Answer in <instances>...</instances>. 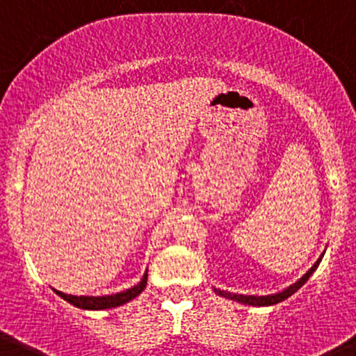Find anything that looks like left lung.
<instances>
[{"label": "left lung", "mask_w": 356, "mask_h": 356, "mask_svg": "<svg viewBox=\"0 0 356 356\" xmlns=\"http://www.w3.org/2000/svg\"><path fill=\"white\" fill-rule=\"evenodd\" d=\"M322 258H318L317 261H315L314 267L310 268V270L307 272V274L303 275V277L300 279V281H296L294 284H291L289 288H286L282 293H277V294H268V296H245V294H234V293H227V291H220V289H215V293L218 294V296H224V298H229V300H234V301H239V303H245V305H253V307H270V305H275V303H281V301H284L286 298H289L291 294L296 293L298 289L301 288V286L305 284V282L310 279V275L314 274L315 270H317L318 264H321Z\"/></svg>", "instance_id": "obj_1"}]
</instances>
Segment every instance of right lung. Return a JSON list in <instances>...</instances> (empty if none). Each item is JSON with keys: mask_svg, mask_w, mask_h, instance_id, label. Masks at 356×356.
Returning <instances> with one entry per match:
<instances>
[{"mask_svg": "<svg viewBox=\"0 0 356 356\" xmlns=\"http://www.w3.org/2000/svg\"><path fill=\"white\" fill-rule=\"evenodd\" d=\"M146 281H148V272L143 275L141 282L136 284L134 288L122 291V293L110 294V296H72V294H65L62 291H56L58 296H62L63 300L72 303L74 307L82 308V310H105V308H113L120 307V305L127 303V301L134 300L138 294H141L146 288Z\"/></svg>", "mask_w": 356, "mask_h": 356, "instance_id": "obj_1", "label": "right lung"}]
</instances>
